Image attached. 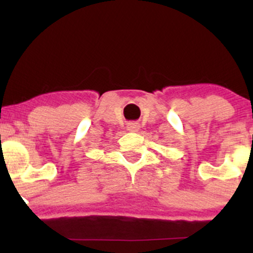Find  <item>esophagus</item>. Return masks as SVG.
<instances>
[{"label": "esophagus", "mask_w": 253, "mask_h": 253, "mask_svg": "<svg viewBox=\"0 0 253 253\" xmlns=\"http://www.w3.org/2000/svg\"><path fill=\"white\" fill-rule=\"evenodd\" d=\"M138 128H139V126H138V124H136V123L127 124V129H128L129 132H136Z\"/></svg>", "instance_id": "obj_1"}]
</instances>
